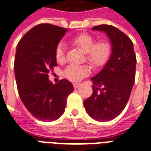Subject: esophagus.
<instances>
[{
    "instance_id": "1",
    "label": "esophagus",
    "mask_w": 151,
    "mask_h": 151,
    "mask_svg": "<svg viewBox=\"0 0 151 151\" xmlns=\"http://www.w3.org/2000/svg\"><path fill=\"white\" fill-rule=\"evenodd\" d=\"M79 86H80V84L79 83H73V88H78V87H79Z\"/></svg>"
}]
</instances>
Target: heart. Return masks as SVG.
Returning a JSON list of instances; mask_svg holds the SVG:
<instances>
[{
    "instance_id": "heart-1",
    "label": "heart",
    "mask_w": 151,
    "mask_h": 151,
    "mask_svg": "<svg viewBox=\"0 0 151 151\" xmlns=\"http://www.w3.org/2000/svg\"><path fill=\"white\" fill-rule=\"evenodd\" d=\"M72 42L86 53V60L93 67L104 65L111 56V44L107 41H100L95 43V39L91 35L86 33L79 35L73 38ZM55 55L58 63H63L65 60V44L63 42L56 46ZM89 72V68L86 65H70L65 68L63 75L70 81H78L88 75Z\"/></svg>"
}]
</instances>
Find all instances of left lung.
<instances>
[{"label": "left lung", "mask_w": 151, "mask_h": 151, "mask_svg": "<svg viewBox=\"0 0 151 151\" xmlns=\"http://www.w3.org/2000/svg\"><path fill=\"white\" fill-rule=\"evenodd\" d=\"M92 30L107 35L111 53L103 69L90 79L93 94L84 101V106L93 119L109 121L121 113L129 100L135 78L136 57L132 40L118 28L101 24Z\"/></svg>", "instance_id": "obj_1"}]
</instances>
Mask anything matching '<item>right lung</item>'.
Listing matches in <instances>:
<instances>
[{
    "label": "right lung",
    "mask_w": 151,
    "mask_h": 151,
    "mask_svg": "<svg viewBox=\"0 0 151 151\" xmlns=\"http://www.w3.org/2000/svg\"><path fill=\"white\" fill-rule=\"evenodd\" d=\"M68 29L50 24L36 25L19 40L16 50L15 78L19 97L32 116L53 121L64 113L73 86L66 79L53 84L50 70L57 65L55 51Z\"/></svg>",
    "instance_id": "obj_1"
}]
</instances>
